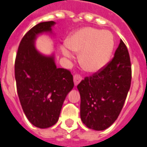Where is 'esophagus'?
<instances>
[{"instance_id": "esophagus-1", "label": "esophagus", "mask_w": 147, "mask_h": 147, "mask_svg": "<svg viewBox=\"0 0 147 147\" xmlns=\"http://www.w3.org/2000/svg\"><path fill=\"white\" fill-rule=\"evenodd\" d=\"M81 80H82V77L80 76V75H75L74 76V83H75V86H77L81 82Z\"/></svg>"}]
</instances>
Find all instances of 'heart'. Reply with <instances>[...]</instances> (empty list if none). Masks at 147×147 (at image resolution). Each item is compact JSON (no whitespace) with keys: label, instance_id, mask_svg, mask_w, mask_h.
Returning a JSON list of instances; mask_svg holds the SVG:
<instances>
[{"label":"heart","instance_id":"heart-1","mask_svg":"<svg viewBox=\"0 0 147 147\" xmlns=\"http://www.w3.org/2000/svg\"><path fill=\"white\" fill-rule=\"evenodd\" d=\"M68 49L79 53V63L83 70L96 73L107 65L114 49V37L110 31L94 27H83L76 31L65 41ZM66 57L71 54L62 49Z\"/></svg>","mask_w":147,"mask_h":147}]
</instances>
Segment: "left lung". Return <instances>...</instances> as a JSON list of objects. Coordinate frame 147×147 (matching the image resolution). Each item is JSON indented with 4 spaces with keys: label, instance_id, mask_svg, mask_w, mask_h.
<instances>
[{
    "label": "left lung",
    "instance_id": "left-lung-1",
    "mask_svg": "<svg viewBox=\"0 0 147 147\" xmlns=\"http://www.w3.org/2000/svg\"><path fill=\"white\" fill-rule=\"evenodd\" d=\"M131 66L127 49L122 40L114 57L103 69L86 77L77 86L81 98L80 117L87 127L108 128L120 113L129 91Z\"/></svg>",
    "mask_w": 147,
    "mask_h": 147
}]
</instances>
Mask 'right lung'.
<instances>
[{
    "mask_svg": "<svg viewBox=\"0 0 147 147\" xmlns=\"http://www.w3.org/2000/svg\"><path fill=\"white\" fill-rule=\"evenodd\" d=\"M55 24L42 22L32 27L21 40L15 61L20 102L28 120L39 128L57 122L64 99L74 86L70 71L57 67L54 54H42L35 46L39 34L52 33Z\"/></svg>",
    "mask_w": 147,
    "mask_h": 147,
    "instance_id": "add662e5",
    "label": "right lung"
}]
</instances>
